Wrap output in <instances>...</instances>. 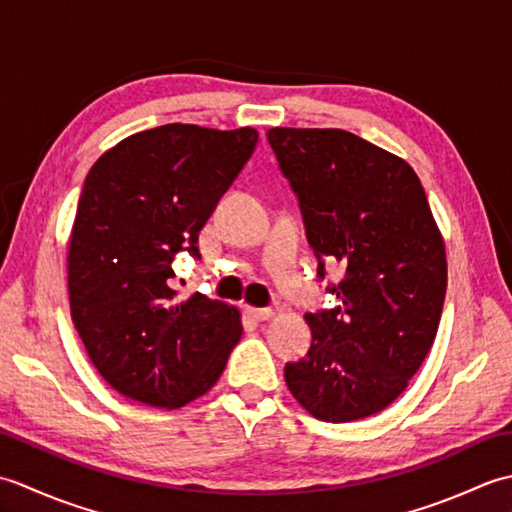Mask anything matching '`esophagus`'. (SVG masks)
<instances>
[{
  "label": "esophagus",
  "instance_id": "34e87169",
  "mask_svg": "<svg viewBox=\"0 0 512 512\" xmlns=\"http://www.w3.org/2000/svg\"><path fill=\"white\" fill-rule=\"evenodd\" d=\"M248 314L255 321H268L270 317H273V310L270 308H248Z\"/></svg>",
  "mask_w": 512,
  "mask_h": 512
}]
</instances>
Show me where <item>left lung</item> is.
Returning a JSON list of instances; mask_svg holds the SVG:
<instances>
[{
    "mask_svg": "<svg viewBox=\"0 0 512 512\" xmlns=\"http://www.w3.org/2000/svg\"><path fill=\"white\" fill-rule=\"evenodd\" d=\"M299 200L308 244L341 264L339 306L308 312V354L286 363L290 394L314 418L361 420L389 407L436 339L447 255L422 184L405 160L345 129L268 132Z\"/></svg>",
    "mask_w": 512,
    "mask_h": 512,
    "instance_id": "8db88e82",
    "label": "left lung"
}]
</instances>
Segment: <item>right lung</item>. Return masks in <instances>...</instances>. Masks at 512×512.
I'll use <instances>...</instances> for the list:
<instances>
[{
    "instance_id": "obj_1",
    "label": "right lung",
    "mask_w": 512,
    "mask_h": 512,
    "mask_svg": "<svg viewBox=\"0 0 512 512\" xmlns=\"http://www.w3.org/2000/svg\"><path fill=\"white\" fill-rule=\"evenodd\" d=\"M257 145L250 127L160 125L121 140L85 178L68 248L74 328L118 394L178 409L206 394L242 339L239 312L173 284Z\"/></svg>"
}]
</instances>
